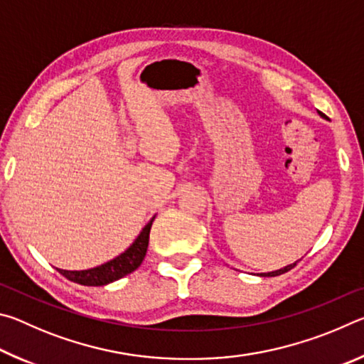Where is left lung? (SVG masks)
I'll return each mask as SVG.
<instances>
[{
	"instance_id": "obj_1",
	"label": "left lung",
	"mask_w": 364,
	"mask_h": 364,
	"mask_svg": "<svg viewBox=\"0 0 364 364\" xmlns=\"http://www.w3.org/2000/svg\"><path fill=\"white\" fill-rule=\"evenodd\" d=\"M323 115V114H321ZM295 264H297V262L295 263H292V264H287V267H284V268H281V269H276V271H271V273H262L260 276H279V274H282V273H286V271H289V269H292Z\"/></svg>"
}]
</instances>
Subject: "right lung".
Masks as SVG:
<instances>
[{
  "mask_svg": "<svg viewBox=\"0 0 364 364\" xmlns=\"http://www.w3.org/2000/svg\"><path fill=\"white\" fill-rule=\"evenodd\" d=\"M156 217L147 223L143 231L139 232V236L134 239V242L128 247L123 254L115 257L114 260L101 264V267L91 268V269H83V271H67V269H59L58 271L67 279L72 282H77V284L82 286H106L109 282H114L117 279L123 278V276L133 273L141 263H143L147 245H149V232L152 221Z\"/></svg>",
  "mask_w": 364,
  "mask_h": 364,
  "instance_id": "add662e5",
  "label": "right lung"
}]
</instances>
